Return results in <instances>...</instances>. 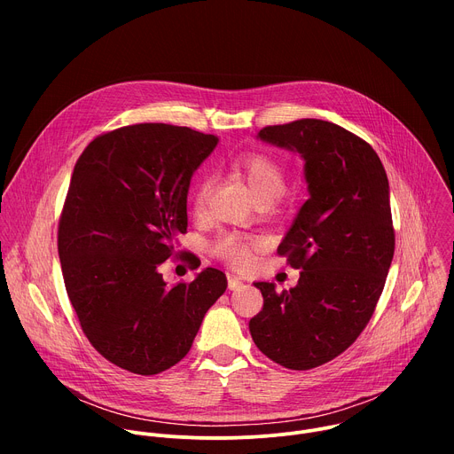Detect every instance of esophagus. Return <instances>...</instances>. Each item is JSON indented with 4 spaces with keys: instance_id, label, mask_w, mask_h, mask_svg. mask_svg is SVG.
I'll list each match as a JSON object with an SVG mask.
<instances>
[{
    "instance_id": "1",
    "label": "esophagus",
    "mask_w": 454,
    "mask_h": 454,
    "mask_svg": "<svg viewBox=\"0 0 454 454\" xmlns=\"http://www.w3.org/2000/svg\"><path fill=\"white\" fill-rule=\"evenodd\" d=\"M240 287H244V282L240 280V278H237V277H228V289L230 291H237V289H240Z\"/></svg>"
}]
</instances>
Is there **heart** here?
Returning a JSON list of instances; mask_svg holds the SVG:
<instances>
[{
	"label": "heart",
	"mask_w": 454,
	"mask_h": 454,
	"mask_svg": "<svg viewBox=\"0 0 454 454\" xmlns=\"http://www.w3.org/2000/svg\"><path fill=\"white\" fill-rule=\"evenodd\" d=\"M231 170L244 179L249 192L256 201H275L278 200L287 184L284 167L271 156L262 153H246L231 160ZM210 183L201 181L193 192L192 207L196 214H201L207 207ZM217 253L237 268L249 262V244L237 235H226L217 242Z\"/></svg>",
	"instance_id": "obj_1"
}]
</instances>
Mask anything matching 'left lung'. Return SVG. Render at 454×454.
<instances>
[{
    "label": "left lung",
    "instance_id": "left-lung-1",
    "mask_svg": "<svg viewBox=\"0 0 454 454\" xmlns=\"http://www.w3.org/2000/svg\"><path fill=\"white\" fill-rule=\"evenodd\" d=\"M256 138L305 161L309 200L278 246L300 280L282 293L254 282L264 307L249 333L271 361L310 370L345 352L375 310L395 249L390 184L377 153L333 121L270 125Z\"/></svg>",
    "mask_w": 454,
    "mask_h": 454
}]
</instances>
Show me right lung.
<instances>
[{
	"label": "right lung",
	"mask_w": 454,
	"mask_h": 454,
	"mask_svg": "<svg viewBox=\"0 0 454 454\" xmlns=\"http://www.w3.org/2000/svg\"><path fill=\"white\" fill-rule=\"evenodd\" d=\"M217 137L137 123L95 138L79 158L59 223V258L90 343L113 364L160 373L190 350L226 275L207 268L167 287L160 264L186 231L190 179Z\"/></svg>",
	"instance_id": "1"
}]
</instances>
